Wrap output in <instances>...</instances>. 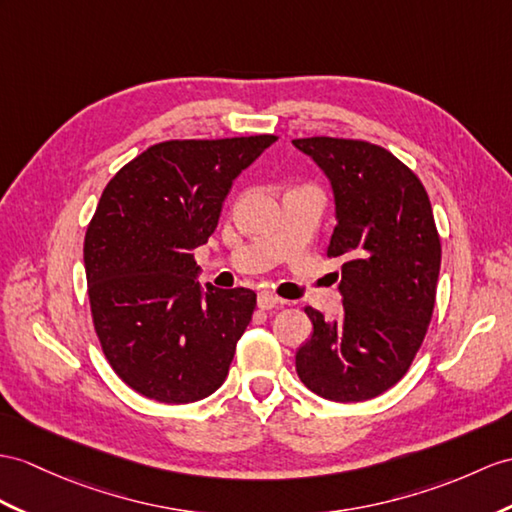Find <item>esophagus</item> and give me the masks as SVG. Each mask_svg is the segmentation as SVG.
<instances>
[{
	"label": "esophagus",
	"instance_id": "obj_1",
	"mask_svg": "<svg viewBox=\"0 0 512 512\" xmlns=\"http://www.w3.org/2000/svg\"><path fill=\"white\" fill-rule=\"evenodd\" d=\"M278 304H282V299H280L278 295H273L271 291H263V293H258V308H263V310H271V308H276Z\"/></svg>",
	"mask_w": 512,
	"mask_h": 512
}]
</instances>
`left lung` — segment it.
<instances>
[{
  "instance_id": "1",
  "label": "left lung",
  "mask_w": 512,
  "mask_h": 512,
  "mask_svg": "<svg viewBox=\"0 0 512 512\" xmlns=\"http://www.w3.org/2000/svg\"><path fill=\"white\" fill-rule=\"evenodd\" d=\"M293 145L332 182L336 226L328 258H341L343 315L306 308L313 336L295 356L297 376L332 402H365L413 365L432 319L441 239L430 197L389 149L310 136Z\"/></svg>"
}]
</instances>
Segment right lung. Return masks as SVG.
I'll return each mask as SVG.
<instances>
[{"label": "right lung", "mask_w": 512, "mask_h": 512, "mask_svg": "<svg viewBox=\"0 0 512 512\" xmlns=\"http://www.w3.org/2000/svg\"><path fill=\"white\" fill-rule=\"evenodd\" d=\"M276 141H162L106 184L84 236L93 326L110 367L149 400H204L228 376L256 293L208 284L204 295L193 252L215 232L234 178Z\"/></svg>", "instance_id": "obj_1"}]
</instances>
